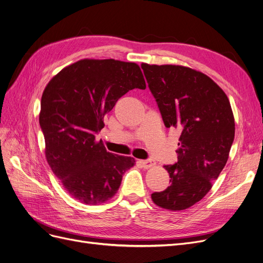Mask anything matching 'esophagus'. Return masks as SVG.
Wrapping results in <instances>:
<instances>
[{"instance_id": "1", "label": "esophagus", "mask_w": 263, "mask_h": 263, "mask_svg": "<svg viewBox=\"0 0 263 263\" xmlns=\"http://www.w3.org/2000/svg\"><path fill=\"white\" fill-rule=\"evenodd\" d=\"M140 164L142 165L143 168L148 170V168L154 167L155 166V162L153 160H144V161H140Z\"/></svg>"}]
</instances>
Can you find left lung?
<instances>
[{
	"mask_svg": "<svg viewBox=\"0 0 263 263\" xmlns=\"http://www.w3.org/2000/svg\"><path fill=\"white\" fill-rule=\"evenodd\" d=\"M141 68L165 126L181 132L178 162L164 166L172 183L151 198L167 211H183L209 192L227 164L235 134L232 108L217 83L197 70L178 65Z\"/></svg>",
	"mask_w": 263,
	"mask_h": 263,
	"instance_id": "obj_1",
	"label": "left lung"
}]
</instances>
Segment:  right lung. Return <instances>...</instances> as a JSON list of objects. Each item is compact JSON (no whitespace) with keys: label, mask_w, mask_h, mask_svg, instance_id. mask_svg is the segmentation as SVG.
Masks as SVG:
<instances>
[{"label":"right lung","mask_w":263,"mask_h":263,"mask_svg":"<svg viewBox=\"0 0 263 263\" xmlns=\"http://www.w3.org/2000/svg\"><path fill=\"white\" fill-rule=\"evenodd\" d=\"M145 89L140 67L115 59H81L46 85L39 121L48 165L70 196L87 205L109 201L118 192L134 157L110 153L95 134L103 117L126 92Z\"/></svg>","instance_id":"right-lung-1"}]
</instances>
